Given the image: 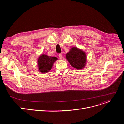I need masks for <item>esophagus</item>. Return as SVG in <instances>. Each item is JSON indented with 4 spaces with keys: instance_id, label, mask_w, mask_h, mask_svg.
<instances>
[{
    "instance_id": "1",
    "label": "esophagus",
    "mask_w": 124,
    "mask_h": 124,
    "mask_svg": "<svg viewBox=\"0 0 124 124\" xmlns=\"http://www.w3.org/2000/svg\"><path fill=\"white\" fill-rule=\"evenodd\" d=\"M58 56H59V58L60 59H62V58H63V56H62V55L61 54H58Z\"/></svg>"
}]
</instances>
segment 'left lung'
<instances>
[{"label":"left lung","instance_id":"8db88e82","mask_svg":"<svg viewBox=\"0 0 124 124\" xmlns=\"http://www.w3.org/2000/svg\"><path fill=\"white\" fill-rule=\"evenodd\" d=\"M66 58L72 67L77 70H81L86 65L87 55L82 49L72 47L66 54Z\"/></svg>","mask_w":124,"mask_h":124}]
</instances>
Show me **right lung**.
Instances as JSON below:
<instances>
[{
  "instance_id": "add662e5",
  "label": "right lung",
  "mask_w": 124,
  "mask_h": 124,
  "mask_svg": "<svg viewBox=\"0 0 124 124\" xmlns=\"http://www.w3.org/2000/svg\"><path fill=\"white\" fill-rule=\"evenodd\" d=\"M57 60L58 58L56 57L49 56L45 54L40 55L37 59L39 71L42 73H48Z\"/></svg>"
}]
</instances>
